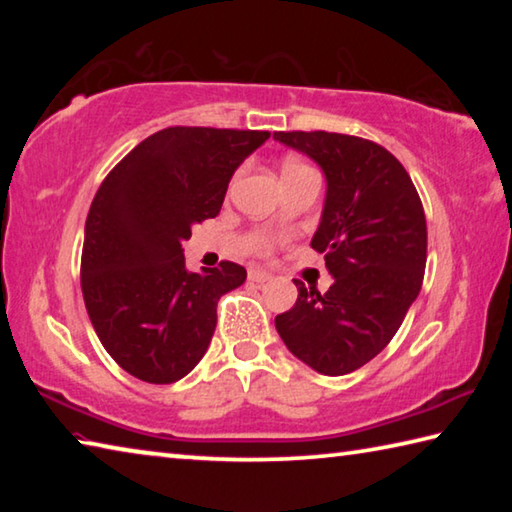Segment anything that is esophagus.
I'll return each instance as SVG.
<instances>
[{
  "instance_id": "obj_1",
  "label": "esophagus",
  "mask_w": 512,
  "mask_h": 512,
  "mask_svg": "<svg viewBox=\"0 0 512 512\" xmlns=\"http://www.w3.org/2000/svg\"><path fill=\"white\" fill-rule=\"evenodd\" d=\"M248 280L255 282V284H266L268 280H271V275H268L266 271H259V268H250Z\"/></svg>"
}]
</instances>
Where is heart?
Wrapping results in <instances>:
<instances>
[{
  "label": "heart",
  "mask_w": 512,
  "mask_h": 512,
  "mask_svg": "<svg viewBox=\"0 0 512 512\" xmlns=\"http://www.w3.org/2000/svg\"><path fill=\"white\" fill-rule=\"evenodd\" d=\"M291 169H307L305 164H300V162H293V160H289L287 164H284V169L282 171H291Z\"/></svg>",
  "instance_id": "heart-1"
}]
</instances>
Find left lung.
Instances as JSON below:
<instances>
[{
    "mask_svg": "<svg viewBox=\"0 0 512 512\" xmlns=\"http://www.w3.org/2000/svg\"><path fill=\"white\" fill-rule=\"evenodd\" d=\"M325 173L327 192L311 248L334 284L298 287L275 316L293 357L320 375H348L375 359L400 329L422 287L427 221L411 176L384 146L341 133H273Z\"/></svg>",
    "mask_w": 512,
    "mask_h": 512,
    "instance_id": "left-lung-1",
    "label": "left lung"
}]
</instances>
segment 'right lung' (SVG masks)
I'll return each mask as SVG.
<instances>
[{
  "instance_id": "right-lung-1",
  "label": "right lung",
  "mask_w": 512,
  "mask_h": 512,
  "mask_svg": "<svg viewBox=\"0 0 512 512\" xmlns=\"http://www.w3.org/2000/svg\"><path fill=\"white\" fill-rule=\"evenodd\" d=\"M266 131L173 126L112 169L85 221L81 289L94 332L128 375L173 384L210 348L216 302L246 268L187 271L183 241L219 214L232 173Z\"/></svg>"
}]
</instances>
